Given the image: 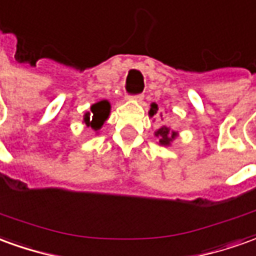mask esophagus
Masks as SVG:
<instances>
[{
	"label": "esophagus",
	"instance_id": "1",
	"mask_svg": "<svg viewBox=\"0 0 256 256\" xmlns=\"http://www.w3.org/2000/svg\"><path fill=\"white\" fill-rule=\"evenodd\" d=\"M132 98H133L134 101H138V102H140V101H142L144 96H142V94H137V96H132Z\"/></svg>",
	"mask_w": 256,
	"mask_h": 256
}]
</instances>
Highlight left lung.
<instances>
[{
  "label": "left lung",
  "instance_id": "obj_1",
  "mask_svg": "<svg viewBox=\"0 0 256 256\" xmlns=\"http://www.w3.org/2000/svg\"><path fill=\"white\" fill-rule=\"evenodd\" d=\"M156 112H158V105L155 102H152L151 104V110H150V116L156 115ZM155 136H156V138L159 140V144H160V146H170L172 141L178 137V132H174V130L172 128H169V126H162V128H158V130L155 132Z\"/></svg>",
  "mask_w": 256,
  "mask_h": 256
}]
</instances>
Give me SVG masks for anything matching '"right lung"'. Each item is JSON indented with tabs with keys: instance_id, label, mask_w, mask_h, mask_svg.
<instances>
[{
	"instance_id": "obj_1",
	"label": "right lung",
	"mask_w": 256,
	"mask_h": 256,
	"mask_svg": "<svg viewBox=\"0 0 256 256\" xmlns=\"http://www.w3.org/2000/svg\"><path fill=\"white\" fill-rule=\"evenodd\" d=\"M110 112V104L106 100H102L100 102L91 105V112H87L84 115V123L90 126L96 133L102 128L104 122L108 119Z\"/></svg>"
}]
</instances>
